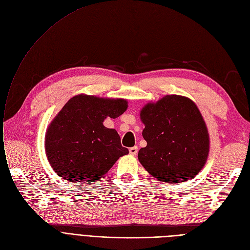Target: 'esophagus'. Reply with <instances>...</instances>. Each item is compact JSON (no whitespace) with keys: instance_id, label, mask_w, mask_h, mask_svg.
I'll return each mask as SVG.
<instances>
[{"instance_id":"obj_1","label":"esophagus","mask_w":250,"mask_h":250,"mask_svg":"<svg viewBox=\"0 0 250 250\" xmlns=\"http://www.w3.org/2000/svg\"><path fill=\"white\" fill-rule=\"evenodd\" d=\"M137 152H138V147H137V146H133V147L129 148V153L131 155H136Z\"/></svg>"}]
</instances>
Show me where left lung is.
I'll use <instances>...</instances> for the list:
<instances>
[{"mask_svg":"<svg viewBox=\"0 0 250 250\" xmlns=\"http://www.w3.org/2000/svg\"><path fill=\"white\" fill-rule=\"evenodd\" d=\"M147 142L138 159L159 181L178 184L192 180L206 164L209 134L195 103L188 98L168 95L140 112Z\"/></svg>","mask_w":250,"mask_h":250,"instance_id":"obj_1","label":"left lung"}]
</instances>
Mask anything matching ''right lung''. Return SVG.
<instances>
[{"instance_id": "right-lung-1", "label": "right lung", "mask_w": 250, "mask_h": 250, "mask_svg": "<svg viewBox=\"0 0 250 250\" xmlns=\"http://www.w3.org/2000/svg\"><path fill=\"white\" fill-rule=\"evenodd\" d=\"M127 109L123 99L80 95L71 98L51 122L45 151L54 171L72 183L101 179L119 157L128 154L115 129L103 125Z\"/></svg>"}]
</instances>
